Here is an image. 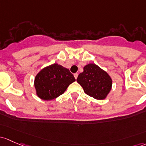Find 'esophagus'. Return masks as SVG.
<instances>
[{
	"label": "esophagus",
	"instance_id": "34e87169",
	"mask_svg": "<svg viewBox=\"0 0 146 146\" xmlns=\"http://www.w3.org/2000/svg\"><path fill=\"white\" fill-rule=\"evenodd\" d=\"M73 76H74V77H75V78H76V79H77V78H78V74L77 73H74V75H73Z\"/></svg>",
	"mask_w": 146,
	"mask_h": 146
}]
</instances>
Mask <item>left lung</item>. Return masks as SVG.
Here are the masks:
<instances>
[{
  "label": "left lung",
  "mask_w": 146,
  "mask_h": 146,
  "mask_svg": "<svg viewBox=\"0 0 146 146\" xmlns=\"http://www.w3.org/2000/svg\"><path fill=\"white\" fill-rule=\"evenodd\" d=\"M77 82L87 95L99 100L106 97L112 87V80L108 73L94 64L84 67V71L79 74Z\"/></svg>",
  "instance_id": "8db88e82"
}]
</instances>
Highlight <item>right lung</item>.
Listing matches in <instances>:
<instances>
[{"label":"right lung","mask_w":146,"mask_h":146,"mask_svg":"<svg viewBox=\"0 0 146 146\" xmlns=\"http://www.w3.org/2000/svg\"><path fill=\"white\" fill-rule=\"evenodd\" d=\"M74 81L76 79L68 69L54 64L38 73L34 85L38 97L50 101L62 94Z\"/></svg>","instance_id":"obj_1"}]
</instances>
